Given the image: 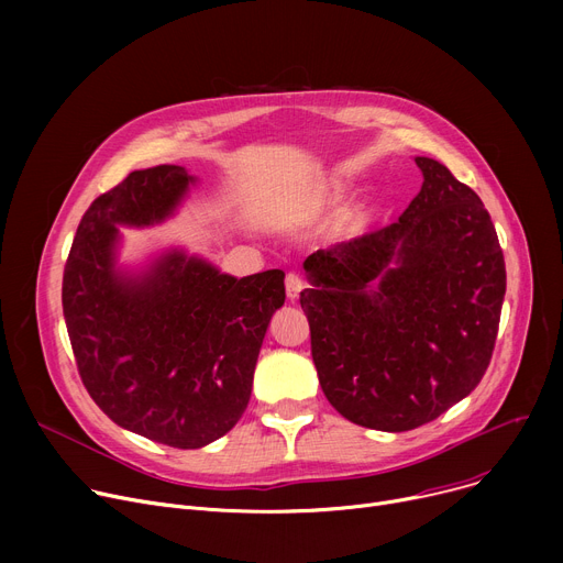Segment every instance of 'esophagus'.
<instances>
[{"label": "esophagus", "instance_id": "1", "mask_svg": "<svg viewBox=\"0 0 563 563\" xmlns=\"http://www.w3.org/2000/svg\"><path fill=\"white\" fill-rule=\"evenodd\" d=\"M303 287H306V283H303V278L299 276V274H287V278H285V291H287V299L289 301H297L299 299V294L303 291Z\"/></svg>", "mask_w": 563, "mask_h": 563}]
</instances>
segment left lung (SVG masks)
<instances>
[{
	"label": "left lung",
	"instance_id": "8db88e82",
	"mask_svg": "<svg viewBox=\"0 0 563 563\" xmlns=\"http://www.w3.org/2000/svg\"><path fill=\"white\" fill-rule=\"evenodd\" d=\"M424 183L399 221L308 255L301 291L321 390L376 431H410L479 386L507 269L482 198L416 157Z\"/></svg>",
	"mask_w": 563,
	"mask_h": 563
}]
</instances>
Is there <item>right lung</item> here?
Returning a JSON list of instances; mask_svg holds the SVG:
<instances>
[{"label":"right lung","instance_id":"add662e5","mask_svg":"<svg viewBox=\"0 0 563 563\" xmlns=\"http://www.w3.org/2000/svg\"><path fill=\"white\" fill-rule=\"evenodd\" d=\"M183 166L132 170L84 212L62 303L84 388L115 424L162 445L198 450L249 406L257 353L285 303V274H219L170 253L141 280L113 272L118 223L151 225L180 202Z\"/></svg>","mask_w":563,"mask_h":563}]
</instances>
